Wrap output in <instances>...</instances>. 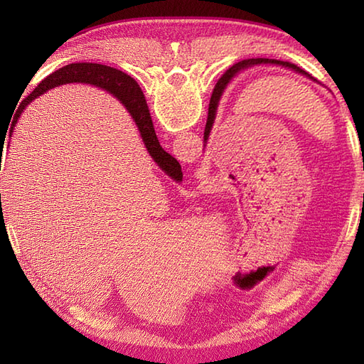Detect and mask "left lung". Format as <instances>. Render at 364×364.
Listing matches in <instances>:
<instances>
[{
	"mask_svg": "<svg viewBox=\"0 0 364 364\" xmlns=\"http://www.w3.org/2000/svg\"><path fill=\"white\" fill-rule=\"evenodd\" d=\"M261 64H272V65H282V67H286V68H291V70L297 72L300 75H305L306 78L310 80H314L313 76L310 73H306L305 70H301L300 67H297L296 64H291V63H286V60H277V59H266V58H257V59H244L241 60V63L235 64L231 68H228L227 73L222 76L220 81L218 82V86H215L214 92H213V97H211V102H210V109H208V120H206V127H205V141H208V137H210V133H211V128H213V123H214V119H215V111H218V105H219V100H220V95L223 89L227 87V84L235 78V76L239 73L245 70V68L249 67H253V65H261Z\"/></svg>",
	"mask_w": 364,
	"mask_h": 364,
	"instance_id": "left-lung-1",
	"label": "left lung"
}]
</instances>
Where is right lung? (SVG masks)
I'll return each mask as SVG.
<instances>
[{
  "label": "right lung",
  "mask_w": 364,
  "mask_h": 364,
  "mask_svg": "<svg viewBox=\"0 0 364 364\" xmlns=\"http://www.w3.org/2000/svg\"><path fill=\"white\" fill-rule=\"evenodd\" d=\"M67 82H87V84H92V86L112 92V94L117 97L123 105H125L128 112L131 114V117L134 119L139 131H141L145 149L149 150L153 161L156 162V164L176 183H180L183 180L180 162H178L173 156H170V154L164 151V149L159 145L156 133H154V128H153L149 106H146L145 97L142 94L141 87H139V84L131 78V76L117 70V68L102 65V64H89V63L70 64L59 68L58 72H54L48 76V78H45L25 100H23L17 112H15L12 127H15V123H17L21 111L25 109L33 100L45 94L46 90Z\"/></svg>",
  "instance_id": "right-lung-1"
}]
</instances>
